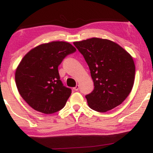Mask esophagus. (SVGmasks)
I'll use <instances>...</instances> for the list:
<instances>
[{
    "label": "esophagus",
    "mask_w": 153,
    "mask_h": 153,
    "mask_svg": "<svg viewBox=\"0 0 153 153\" xmlns=\"http://www.w3.org/2000/svg\"><path fill=\"white\" fill-rule=\"evenodd\" d=\"M73 89H74V90H75V91H78V89H79V85H76V86L73 88Z\"/></svg>",
    "instance_id": "obj_1"
}]
</instances>
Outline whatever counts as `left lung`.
Segmentation results:
<instances>
[{
  "mask_svg": "<svg viewBox=\"0 0 153 153\" xmlns=\"http://www.w3.org/2000/svg\"><path fill=\"white\" fill-rule=\"evenodd\" d=\"M91 71L94 90L86 95L88 106L106 112L120 105L130 94L134 81L132 57L118 44L91 38L73 42Z\"/></svg>",
  "mask_w": 153,
  "mask_h": 153,
  "instance_id": "left-lung-1",
  "label": "left lung"
}]
</instances>
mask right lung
<instances>
[{"instance_id":"1","label":"right lung","mask_w":153,"mask_h":153,"mask_svg":"<svg viewBox=\"0 0 153 153\" xmlns=\"http://www.w3.org/2000/svg\"><path fill=\"white\" fill-rule=\"evenodd\" d=\"M76 51L66 42L40 45L23 57L15 73L21 96L31 108L46 114L62 109L71 94L59 79L58 66Z\"/></svg>"}]
</instances>
